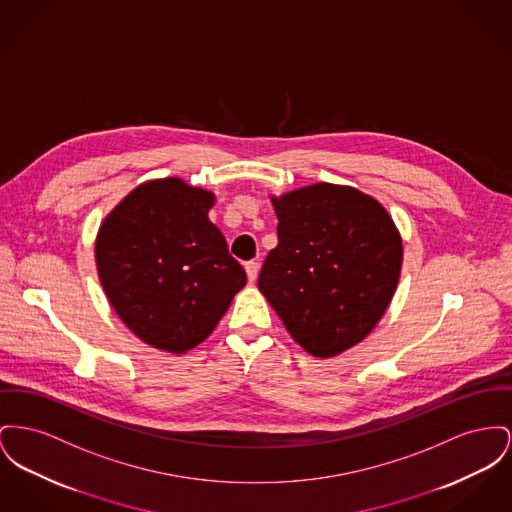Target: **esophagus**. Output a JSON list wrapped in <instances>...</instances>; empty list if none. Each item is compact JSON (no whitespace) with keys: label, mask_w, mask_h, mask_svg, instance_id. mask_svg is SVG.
I'll use <instances>...</instances> for the list:
<instances>
[{"label":"esophagus","mask_w":512,"mask_h":512,"mask_svg":"<svg viewBox=\"0 0 512 512\" xmlns=\"http://www.w3.org/2000/svg\"><path fill=\"white\" fill-rule=\"evenodd\" d=\"M245 272H247L249 282H255L257 276H259V263L257 261H247L245 263Z\"/></svg>","instance_id":"1"}]
</instances>
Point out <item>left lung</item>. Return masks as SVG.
I'll return each instance as SVG.
<instances>
[{
	"instance_id": "obj_1",
	"label": "left lung",
	"mask_w": 512,
	"mask_h": 512,
	"mask_svg": "<svg viewBox=\"0 0 512 512\" xmlns=\"http://www.w3.org/2000/svg\"><path fill=\"white\" fill-rule=\"evenodd\" d=\"M278 245L259 290L315 358L361 342L391 303L402 238L385 207L348 185L315 183L271 197Z\"/></svg>"
}]
</instances>
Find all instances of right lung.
<instances>
[{"mask_svg":"<svg viewBox=\"0 0 512 512\" xmlns=\"http://www.w3.org/2000/svg\"><path fill=\"white\" fill-rule=\"evenodd\" d=\"M214 195L180 178L147 181L110 212L96 236V269L125 327L152 348L201 344L247 282L209 220Z\"/></svg>","mask_w":512,"mask_h":512,"instance_id":"obj_1","label":"right lung"}]
</instances>
